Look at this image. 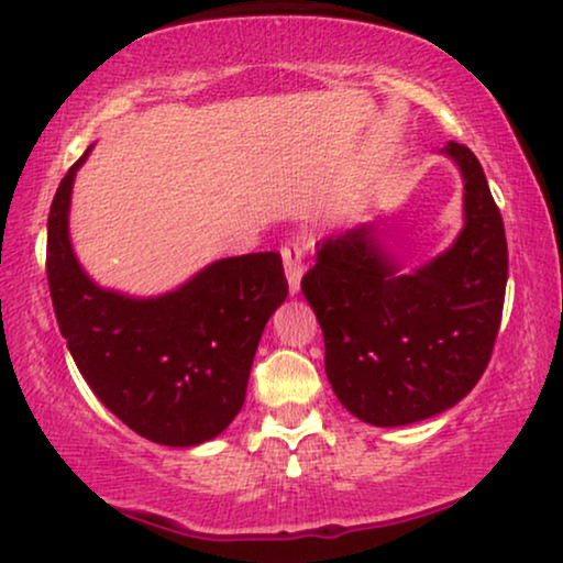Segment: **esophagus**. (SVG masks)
Masks as SVG:
<instances>
[{
	"label": "esophagus",
	"mask_w": 563,
	"mask_h": 563,
	"mask_svg": "<svg viewBox=\"0 0 563 563\" xmlns=\"http://www.w3.org/2000/svg\"><path fill=\"white\" fill-rule=\"evenodd\" d=\"M282 258H284V274H287V284H289V295L295 297L299 291V282H302V249L297 243H287L282 249Z\"/></svg>",
	"instance_id": "esophagus-1"
}]
</instances>
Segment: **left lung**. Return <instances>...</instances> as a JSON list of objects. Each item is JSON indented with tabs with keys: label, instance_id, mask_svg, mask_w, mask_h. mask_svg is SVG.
<instances>
[{
	"label": "left lung",
	"instance_id": "obj_1",
	"mask_svg": "<svg viewBox=\"0 0 563 563\" xmlns=\"http://www.w3.org/2000/svg\"><path fill=\"white\" fill-rule=\"evenodd\" d=\"M464 179V228L412 272L366 222L328 238L302 279L325 338V374L351 415L376 428L433 418L461 402L489 364L503 320L507 241L482 164L441 148Z\"/></svg>",
	"mask_w": 563,
	"mask_h": 563
}]
</instances>
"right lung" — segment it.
Instances as JSON below:
<instances>
[{"instance_id": "add662e5", "label": "right lung", "mask_w": 563, "mask_h": 563, "mask_svg": "<svg viewBox=\"0 0 563 563\" xmlns=\"http://www.w3.org/2000/svg\"><path fill=\"white\" fill-rule=\"evenodd\" d=\"M68 168L48 214V287L68 351L114 418L153 443L189 449L218 438L245 402L261 333L287 299L274 251L220 258L158 297L104 289L68 235Z\"/></svg>"}]
</instances>
